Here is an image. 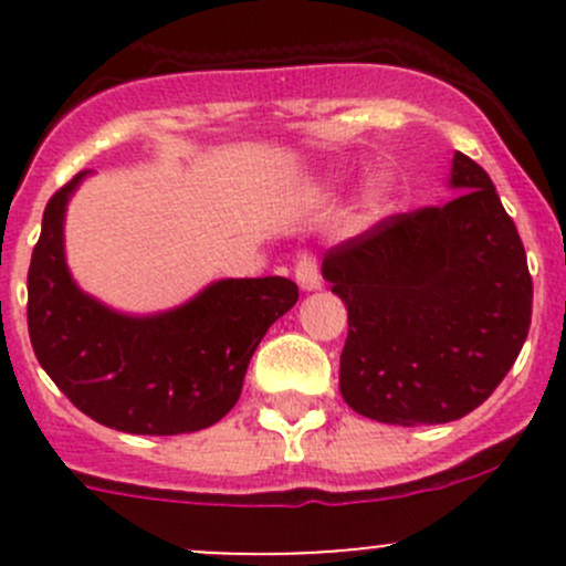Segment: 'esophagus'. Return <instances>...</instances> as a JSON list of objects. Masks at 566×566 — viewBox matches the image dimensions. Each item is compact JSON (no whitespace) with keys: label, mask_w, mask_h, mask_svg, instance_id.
I'll return each instance as SVG.
<instances>
[{"label":"esophagus","mask_w":566,"mask_h":566,"mask_svg":"<svg viewBox=\"0 0 566 566\" xmlns=\"http://www.w3.org/2000/svg\"><path fill=\"white\" fill-rule=\"evenodd\" d=\"M295 279H298V284L304 290H317L319 287V268H317V256L312 254V251H304V254H298V260H295Z\"/></svg>","instance_id":"obj_1"}]
</instances>
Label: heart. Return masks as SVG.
Listing matches in <instances>:
<instances>
[{"label": "heart", "instance_id": "heart-1", "mask_svg": "<svg viewBox=\"0 0 566 566\" xmlns=\"http://www.w3.org/2000/svg\"><path fill=\"white\" fill-rule=\"evenodd\" d=\"M391 197V182L386 180L384 175L373 177V180L367 182V205L369 208H384L386 202H389Z\"/></svg>", "mask_w": 566, "mask_h": 566}]
</instances>
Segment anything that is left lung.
Wrapping results in <instances>:
<instances>
[{"label":"left lung","instance_id":"1","mask_svg":"<svg viewBox=\"0 0 566 566\" xmlns=\"http://www.w3.org/2000/svg\"><path fill=\"white\" fill-rule=\"evenodd\" d=\"M447 205L394 213L325 251L347 306L345 402L386 424H447L484 402L531 325L526 249L490 175L454 153Z\"/></svg>","mask_w":566,"mask_h":566}]
</instances>
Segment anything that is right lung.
<instances>
[{
	"instance_id": "obj_1",
	"label": "right lung",
	"mask_w": 566,
	"mask_h": 566,
	"mask_svg": "<svg viewBox=\"0 0 566 566\" xmlns=\"http://www.w3.org/2000/svg\"><path fill=\"white\" fill-rule=\"evenodd\" d=\"M49 199L27 273L32 350L82 413L130 436H180L224 419L265 331L298 301L284 276L224 279L153 317L106 310L73 284L62 219L73 188Z\"/></svg>"
}]
</instances>
